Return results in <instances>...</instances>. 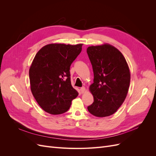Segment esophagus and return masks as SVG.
I'll return each instance as SVG.
<instances>
[{
    "label": "esophagus",
    "instance_id": "obj_1",
    "mask_svg": "<svg viewBox=\"0 0 156 156\" xmlns=\"http://www.w3.org/2000/svg\"><path fill=\"white\" fill-rule=\"evenodd\" d=\"M80 90H81V93H84V92H85V91H86V88H85V87H81Z\"/></svg>",
    "mask_w": 156,
    "mask_h": 156
}]
</instances>
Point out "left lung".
<instances>
[{"label":"left lung","instance_id":"obj_1","mask_svg":"<svg viewBox=\"0 0 156 156\" xmlns=\"http://www.w3.org/2000/svg\"><path fill=\"white\" fill-rule=\"evenodd\" d=\"M87 52L94 72V83L90 86L94 102L87 108L98 117L112 115L123 103L128 92V65L121 52L109 44L88 47Z\"/></svg>","mask_w":156,"mask_h":156}]
</instances>
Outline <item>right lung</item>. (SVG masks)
I'll return each instance as SVG.
<instances>
[{"label":"right lung","instance_id":"obj_1","mask_svg":"<svg viewBox=\"0 0 156 156\" xmlns=\"http://www.w3.org/2000/svg\"><path fill=\"white\" fill-rule=\"evenodd\" d=\"M83 44H51L36 53L29 69L31 92L42 109L51 115L66 112L79 93L70 81V66Z\"/></svg>","mask_w":156,"mask_h":156}]
</instances>
